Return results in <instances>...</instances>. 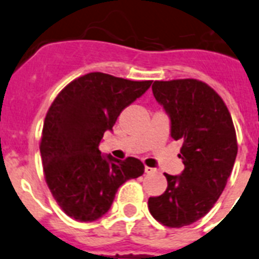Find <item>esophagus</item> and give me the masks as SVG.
Masks as SVG:
<instances>
[{
  "instance_id": "34e87169",
  "label": "esophagus",
  "mask_w": 259,
  "mask_h": 259,
  "mask_svg": "<svg viewBox=\"0 0 259 259\" xmlns=\"http://www.w3.org/2000/svg\"><path fill=\"white\" fill-rule=\"evenodd\" d=\"M155 168H153V167H149V166H145V172L146 174H154L155 172Z\"/></svg>"
}]
</instances>
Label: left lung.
<instances>
[{
    "label": "left lung",
    "mask_w": 259,
    "mask_h": 259,
    "mask_svg": "<svg viewBox=\"0 0 259 259\" xmlns=\"http://www.w3.org/2000/svg\"><path fill=\"white\" fill-rule=\"evenodd\" d=\"M153 93L170 116L171 137L183 143L184 170L164 174L166 191L147 205L158 223L182 228L205 216L223 193L238 150L236 129L223 99L204 81H154Z\"/></svg>",
    "instance_id": "8db88e82"
}]
</instances>
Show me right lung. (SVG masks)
<instances>
[{
  "label": "right lung",
  "instance_id": "add662e5",
  "mask_svg": "<svg viewBox=\"0 0 259 259\" xmlns=\"http://www.w3.org/2000/svg\"><path fill=\"white\" fill-rule=\"evenodd\" d=\"M151 82L91 72L69 82L54 100L39 149L46 183L67 216L97 220L109 210L118 187L143 174L140 159L104 156L99 145L119 113Z\"/></svg>",
  "mask_w": 259,
  "mask_h": 259
}]
</instances>
